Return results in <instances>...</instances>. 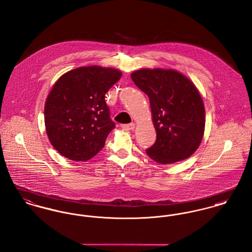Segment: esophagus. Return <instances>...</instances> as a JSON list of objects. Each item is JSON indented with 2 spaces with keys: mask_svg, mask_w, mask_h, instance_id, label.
<instances>
[{
  "mask_svg": "<svg viewBox=\"0 0 252 252\" xmlns=\"http://www.w3.org/2000/svg\"><path fill=\"white\" fill-rule=\"evenodd\" d=\"M135 127V124H128V125H122V128L125 130H132Z\"/></svg>",
  "mask_w": 252,
  "mask_h": 252,
  "instance_id": "obj_1",
  "label": "esophagus"
}]
</instances>
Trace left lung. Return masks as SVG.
Returning <instances> with one entry per match:
<instances>
[{"mask_svg":"<svg viewBox=\"0 0 252 252\" xmlns=\"http://www.w3.org/2000/svg\"><path fill=\"white\" fill-rule=\"evenodd\" d=\"M134 84L149 98L157 138L147 154L170 164L189 158L205 133L206 111L192 81L175 69L142 68L131 73Z\"/></svg>","mask_w":252,"mask_h":252,"instance_id":"obj_1","label":"left lung"}]
</instances>
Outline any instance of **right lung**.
<instances>
[{
  "label": "right lung",
  "instance_id": "obj_1",
  "mask_svg": "<svg viewBox=\"0 0 252 252\" xmlns=\"http://www.w3.org/2000/svg\"><path fill=\"white\" fill-rule=\"evenodd\" d=\"M121 77L116 68L89 65L71 69L55 82L45 100V126L61 155L86 162L104 148L115 128L104 96Z\"/></svg>",
  "mask_w": 252,
  "mask_h": 252
}]
</instances>
